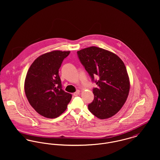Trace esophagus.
<instances>
[{
	"label": "esophagus",
	"instance_id": "obj_1",
	"mask_svg": "<svg viewBox=\"0 0 160 160\" xmlns=\"http://www.w3.org/2000/svg\"><path fill=\"white\" fill-rule=\"evenodd\" d=\"M79 93H80V91L79 90H78L73 93V95H74V96H78L79 94Z\"/></svg>",
	"mask_w": 160,
	"mask_h": 160
}]
</instances>
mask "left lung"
<instances>
[{"label":"left lung","instance_id":"8db88e82","mask_svg":"<svg viewBox=\"0 0 160 160\" xmlns=\"http://www.w3.org/2000/svg\"><path fill=\"white\" fill-rule=\"evenodd\" d=\"M78 58L98 86L93 89L94 99L89 110L99 119L116 114L126 101L130 89L126 68L121 59L105 49L90 47L77 52ZM97 75L98 81L94 79Z\"/></svg>","mask_w":160,"mask_h":160}]
</instances>
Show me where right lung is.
<instances>
[{"mask_svg": "<svg viewBox=\"0 0 160 160\" xmlns=\"http://www.w3.org/2000/svg\"><path fill=\"white\" fill-rule=\"evenodd\" d=\"M69 51L54 50L37 58L28 71L24 92L31 107L39 114L55 118L67 108L72 95L62 89L58 70Z\"/></svg>", "mask_w": 160, "mask_h": 160, "instance_id": "right-lung-1", "label": "right lung"}]
</instances>
